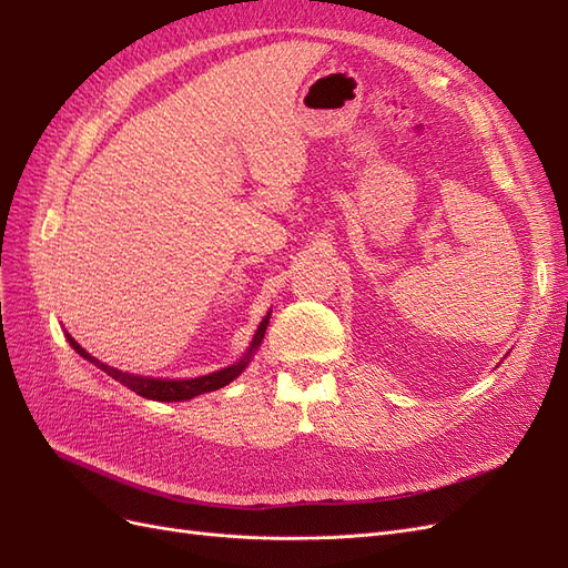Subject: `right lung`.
I'll return each instance as SVG.
<instances>
[{
	"label": "right lung",
	"instance_id": "add662e5",
	"mask_svg": "<svg viewBox=\"0 0 568 568\" xmlns=\"http://www.w3.org/2000/svg\"><path fill=\"white\" fill-rule=\"evenodd\" d=\"M267 322H270V313L263 317L261 326H257V332L253 336V343H251L248 353L244 355V359H239L236 365L225 367V369H220V372H213V374H205V376H196V379H180V382H175V379H151V376H136V374H125V372H120V369H113V367H109L104 363H99V359L92 357L84 348H80V343L71 334H65V338L73 346V351H78L84 359H90L92 365H97L99 369H104L109 376H113L115 382L128 386L136 395H142V398L161 400V403H173V400H189V398H194V395H201V393L217 390L222 386H227L232 379H236V376L242 374L244 367L248 365L253 351L261 346V341H263L265 329H267Z\"/></svg>",
	"mask_w": 568,
	"mask_h": 568
}]
</instances>
